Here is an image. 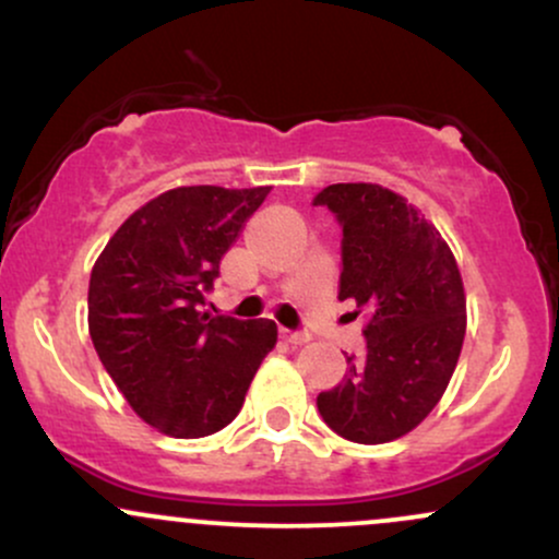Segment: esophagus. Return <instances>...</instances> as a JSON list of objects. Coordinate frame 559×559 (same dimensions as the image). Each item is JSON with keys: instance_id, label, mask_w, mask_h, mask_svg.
Listing matches in <instances>:
<instances>
[{"instance_id": "34e87169", "label": "esophagus", "mask_w": 559, "mask_h": 559, "mask_svg": "<svg viewBox=\"0 0 559 559\" xmlns=\"http://www.w3.org/2000/svg\"><path fill=\"white\" fill-rule=\"evenodd\" d=\"M281 338H284V342H288V344H307V342H310V336H307V333L288 331V329H281Z\"/></svg>"}]
</instances>
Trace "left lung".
<instances>
[{
  "mask_svg": "<svg viewBox=\"0 0 559 559\" xmlns=\"http://www.w3.org/2000/svg\"><path fill=\"white\" fill-rule=\"evenodd\" d=\"M342 226L338 299L368 307L365 352L318 396L331 431L383 444L436 407L465 338V292L447 241L407 199L378 183H333L312 199Z\"/></svg>",
  "mask_w": 559,
  "mask_h": 559,
  "instance_id": "obj_1",
  "label": "left lung"
}]
</instances>
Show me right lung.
Here are the masks:
<instances>
[{"label": "right lung", "instance_id": "1", "mask_svg": "<svg viewBox=\"0 0 559 559\" xmlns=\"http://www.w3.org/2000/svg\"><path fill=\"white\" fill-rule=\"evenodd\" d=\"M271 186H181L115 230L88 281V333L115 386L152 428L199 439L239 415L273 320L210 318L223 254Z\"/></svg>", "mask_w": 559, "mask_h": 559}]
</instances>
